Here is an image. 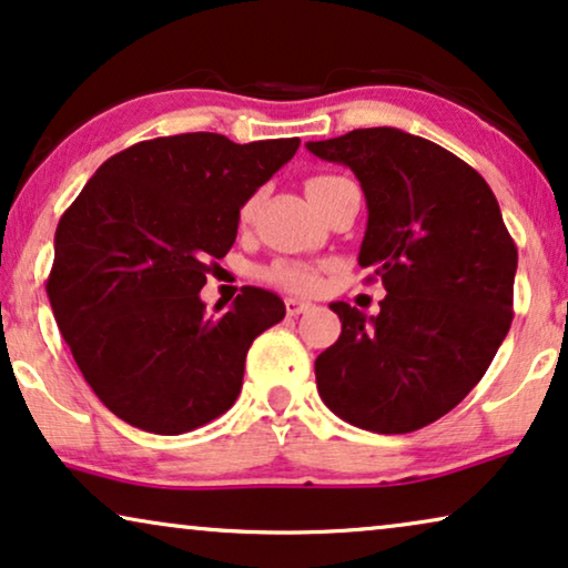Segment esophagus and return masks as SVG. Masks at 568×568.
Here are the masks:
<instances>
[{
	"label": "esophagus",
	"instance_id": "1",
	"mask_svg": "<svg viewBox=\"0 0 568 568\" xmlns=\"http://www.w3.org/2000/svg\"><path fill=\"white\" fill-rule=\"evenodd\" d=\"M311 302H305V300H297V297H290L286 300V313L292 315V318H297V315H302V313H307L311 311Z\"/></svg>",
	"mask_w": 568,
	"mask_h": 568
}]
</instances>
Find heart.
Instances as JSON below:
<instances>
[{
	"label": "heart",
	"instance_id": "heart-1",
	"mask_svg": "<svg viewBox=\"0 0 568 568\" xmlns=\"http://www.w3.org/2000/svg\"><path fill=\"white\" fill-rule=\"evenodd\" d=\"M338 182H344V176L338 174H315L311 180L305 182V190L307 195H311V201L315 197H321L326 190H331ZM255 209H257V197H250L245 201V205L240 209V221L242 224H250L255 216ZM261 276L266 278V282L276 284V286H284V290H292V292H313L315 286H318V276L321 271L311 266V263H297V261H276L271 263L261 271Z\"/></svg>",
	"mask_w": 568,
	"mask_h": 568
}]
</instances>
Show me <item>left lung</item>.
Listing matches in <instances>:
<instances>
[{
	"mask_svg": "<svg viewBox=\"0 0 568 568\" xmlns=\"http://www.w3.org/2000/svg\"><path fill=\"white\" fill-rule=\"evenodd\" d=\"M349 166L367 201L359 266L386 286L367 318L347 302L315 359L326 407L373 433H412L483 378L514 318V245L488 182L452 151L396 128L307 143ZM373 278V276H371Z\"/></svg>",
	"mask_w": 568,
	"mask_h": 568,
	"instance_id": "1",
	"label": "left lung"
}]
</instances>
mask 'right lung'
Returning <instances> with one entry per match:
<instances>
[{
    "instance_id": "add662e5",
    "label": "right lung",
    "mask_w": 568,
    "mask_h": 568,
    "mask_svg": "<svg viewBox=\"0 0 568 568\" xmlns=\"http://www.w3.org/2000/svg\"><path fill=\"white\" fill-rule=\"evenodd\" d=\"M297 149L300 138L240 145L219 132L143 140L95 169L59 219L51 311L88 386L132 428L180 436L240 396L250 344L284 302L245 286L213 318L201 290L242 205Z\"/></svg>"
}]
</instances>
